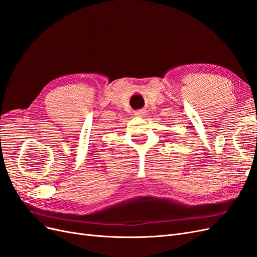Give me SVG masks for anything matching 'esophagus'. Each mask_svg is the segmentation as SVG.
Masks as SVG:
<instances>
[{
    "mask_svg": "<svg viewBox=\"0 0 257 257\" xmlns=\"http://www.w3.org/2000/svg\"><path fill=\"white\" fill-rule=\"evenodd\" d=\"M134 114L136 116H139V118H144V116L147 114V110L146 109H139V110H136L134 112Z\"/></svg>",
    "mask_w": 257,
    "mask_h": 257,
    "instance_id": "obj_1",
    "label": "esophagus"
}]
</instances>
